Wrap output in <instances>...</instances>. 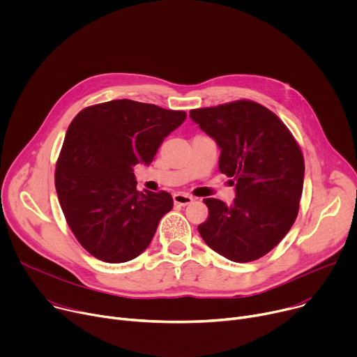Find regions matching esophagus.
<instances>
[{"label": "esophagus", "instance_id": "1", "mask_svg": "<svg viewBox=\"0 0 357 357\" xmlns=\"http://www.w3.org/2000/svg\"><path fill=\"white\" fill-rule=\"evenodd\" d=\"M174 202L179 206H186V205H189V203L193 202V197L186 195V193H175L174 195Z\"/></svg>", "mask_w": 357, "mask_h": 357}]
</instances>
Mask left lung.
Here are the masks:
<instances>
[{
	"label": "left lung",
	"instance_id": "1",
	"mask_svg": "<svg viewBox=\"0 0 357 357\" xmlns=\"http://www.w3.org/2000/svg\"><path fill=\"white\" fill-rule=\"evenodd\" d=\"M189 117L220 148L219 171L234 178L231 205L209 197L205 243L234 263L257 260L292 227L303 188L302 152L285 124L264 106L238 100L190 110Z\"/></svg>",
	"mask_w": 357,
	"mask_h": 357
}]
</instances>
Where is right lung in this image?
I'll list each match as a JSON object with an SVG mask.
<instances>
[{
	"mask_svg": "<svg viewBox=\"0 0 357 357\" xmlns=\"http://www.w3.org/2000/svg\"><path fill=\"white\" fill-rule=\"evenodd\" d=\"M185 112L123 98L83 109L70 123L55 171L66 222L93 257L126 263L149 245L172 196L137 190L134 167L149 165Z\"/></svg>",
	"mask_w": 357,
	"mask_h": 357,
	"instance_id": "right-lung-1",
	"label": "right lung"
}]
</instances>
